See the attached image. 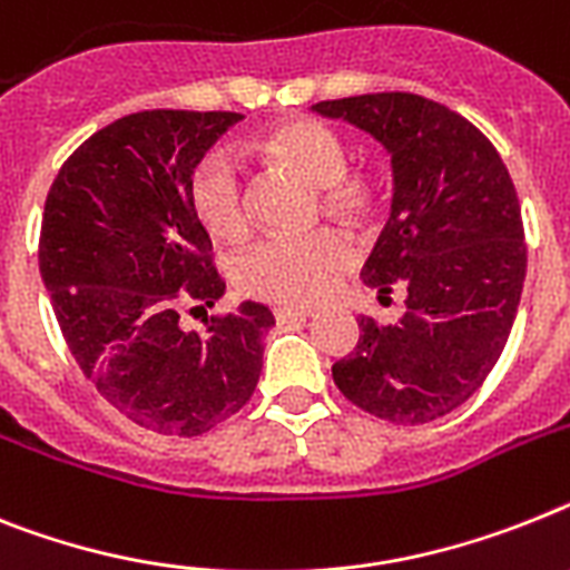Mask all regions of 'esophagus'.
I'll list each match as a JSON object with an SVG mask.
<instances>
[{
  "label": "esophagus",
  "instance_id": "1",
  "mask_svg": "<svg viewBox=\"0 0 570 570\" xmlns=\"http://www.w3.org/2000/svg\"><path fill=\"white\" fill-rule=\"evenodd\" d=\"M313 309H304V307H277L275 309V318L277 324H293V322H307Z\"/></svg>",
  "mask_w": 570,
  "mask_h": 570
}]
</instances>
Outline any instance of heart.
Wrapping results in <instances>:
<instances>
[{"mask_svg": "<svg viewBox=\"0 0 570 570\" xmlns=\"http://www.w3.org/2000/svg\"><path fill=\"white\" fill-rule=\"evenodd\" d=\"M261 153L272 165L322 188L327 212L356 217L374 203V188L362 176H344L347 147L327 124L295 118L261 138ZM190 208L217 240H243L252 226L248 194L240 167L226 150L208 153L190 176ZM353 246L336 228L313 234H275L257 243L237 263V286L252 298L272 304H313L333 286V277L351 266Z\"/></svg>", "mask_w": 570, "mask_h": 570, "instance_id": "heart-1", "label": "heart"}]
</instances>
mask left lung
I'll return each instance as SVG.
<instances>
[{"mask_svg": "<svg viewBox=\"0 0 570 570\" xmlns=\"http://www.w3.org/2000/svg\"><path fill=\"white\" fill-rule=\"evenodd\" d=\"M313 112L371 132L391 153L394 199L367 286L405 289L396 324L362 315L333 380L353 405L396 425L446 417L504 351L528 269L519 196L499 150L463 115L411 92L322 100Z\"/></svg>", "mask_w": 570, "mask_h": 570, "instance_id": "8db88e82", "label": "left lung"}]
</instances>
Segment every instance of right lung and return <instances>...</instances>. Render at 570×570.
<instances>
[{"label": "right lung", "mask_w": 570, "mask_h": 570, "mask_svg": "<svg viewBox=\"0 0 570 570\" xmlns=\"http://www.w3.org/2000/svg\"><path fill=\"white\" fill-rule=\"evenodd\" d=\"M240 112L147 109L89 136L46 196L40 275L71 356L141 429L196 438L255 394L269 307L246 301L181 330L226 293L190 176Z\"/></svg>", "instance_id": "right-lung-1"}]
</instances>
